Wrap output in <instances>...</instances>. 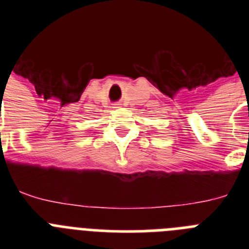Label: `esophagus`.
<instances>
[{"instance_id": "esophagus-1", "label": "esophagus", "mask_w": 249, "mask_h": 249, "mask_svg": "<svg viewBox=\"0 0 249 249\" xmlns=\"http://www.w3.org/2000/svg\"><path fill=\"white\" fill-rule=\"evenodd\" d=\"M114 106H116V108H117V107H120V103H116Z\"/></svg>"}]
</instances>
